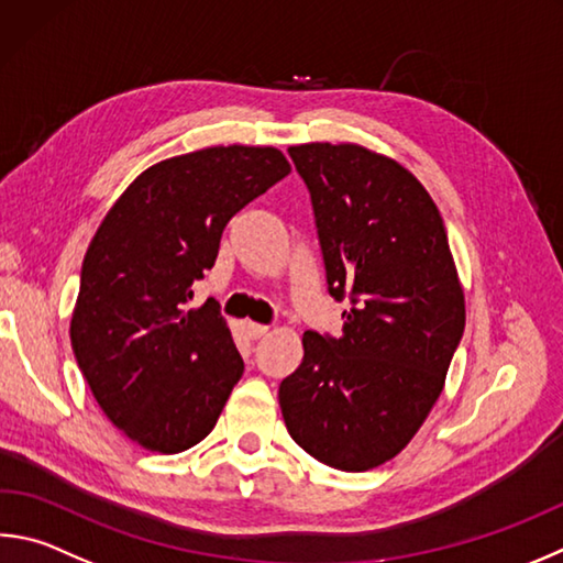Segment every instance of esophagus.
I'll return each mask as SVG.
<instances>
[{
	"label": "esophagus",
	"instance_id": "obj_1",
	"mask_svg": "<svg viewBox=\"0 0 563 563\" xmlns=\"http://www.w3.org/2000/svg\"><path fill=\"white\" fill-rule=\"evenodd\" d=\"M243 330L251 336V340H261L263 334H268V327L258 322H243Z\"/></svg>",
	"mask_w": 563,
	"mask_h": 563
}]
</instances>
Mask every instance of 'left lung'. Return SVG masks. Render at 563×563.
<instances>
[{
	"label": "left lung",
	"instance_id": "8db88e82",
	"mask_svg": "<svg viewBox=\"0 0 563 563\" xmlns=\"http://www.w3.org/2000/svg\"><path fill=\"white\" fill-rule=\"evenodd\" d=\"M308 184L327 290L342 334L308 330L280 382L292 441L362 473L398 455L443 391L465 330V298L441 211L398 162L360 145L288 150Z\"/></svg>",
	"mask_w": 563,
	"mask_h": 563
}]
</instances>
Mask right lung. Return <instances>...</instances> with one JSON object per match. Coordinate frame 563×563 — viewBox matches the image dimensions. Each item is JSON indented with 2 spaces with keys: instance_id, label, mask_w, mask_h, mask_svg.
Instances as JSON below:
<instances>
[{
  "instance_id": "obj_1",
  "label": "right lung",
  "mask_w": 563,
  "mask_h": 563,
  "mask_svg": "<svg viewBox=\"0 0 563 563\" xmlns=\"http://www.w3.org/2000/svg\"><path fill=\"white\" fill-rule=\"evenodd\" d=\"M290 172L275 147H207L150 167L100 223L80 268L70 344L130 441L181 453L211 433L243 360L219 302L191 308L236 213Z\"/></svg>"
}]
</instances>
